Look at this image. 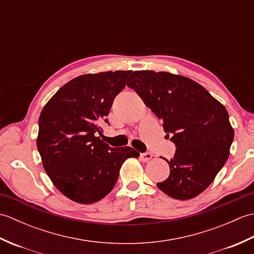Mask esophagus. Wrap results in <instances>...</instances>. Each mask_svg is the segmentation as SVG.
<instances>
[{
    "label": "esophagus",
    "mask_w": 254,
    "mask_h": 254,
    "mask_svg": "<svg viewBox=\"0 0 254 254\" xmlns=\"http://www.w3.org/2000/svg\"><path fill=\"white\" fill-rule=\"evenodd\" d=\"M152 157H153V155L150 153H143V154H141V156H139V158H141V160L144 161V163H147V161L152 159Z\"/></svg>",
    "instance_id": "34e87169"
}]
</instances>
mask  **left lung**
Returning a JSON list of instances; mask_svg holds the SVG:
<instances>
[{
	"label": "left lung",
	"instance_id": "obj_1",
	"mask_svg": "<svg viewBox=\"0 0 254 254\" xmlns=\"http://www.w3.org/2000/svg\"><path fill=\"white\" fill-rule=\"evenodd\" d=\"M127 86L164 123L177 146L168 161L170 175L158 189L181 201L197 196L229 157L234 128L226 108L202 85L169 72L135 71Z\"/></svg>",
	"mask_w": 254,
	"mask_h": 254
}]
</instances>
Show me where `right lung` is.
<instances>
[{
  "mask_svg": "<svg viewBox=\"0 0 254 254\" xmlns=\"http://www.w3.org/2000/svg\"><path fill=\"white\" fill-rule=\"evenodd\" d=\"M131 73L80 75L63 85L40 113L37 147L42 166L58 190L74 202L91 204L105 197L124 161L139 156L128 146L111 148L98 136L99 122Z\"/></svg>",
  "mask_w": 254,
  "mask_h": 254,
  "instance_id": "add662e5",
  "label": "right lung"
}]
</instances>
